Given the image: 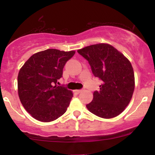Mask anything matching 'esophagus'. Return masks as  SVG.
I'll list each match as a JSON object with an SVG mask.
<instances>
[{
  "instance_id": "esophagus-1",
  "label": "esophagus",
  "mask_w": 155,
  "mask_h": 155,
  "mask_svg": "<svg viewBox=\"0 0 155 155\" xmlns=\"http://www.w3.org/2000/svg\"><path fill=\"white\" fill-rule=\"evenodd\" d=\"M82 91H83V90H76L75 91H74V92H75L76 93H77V94H79L80 92H82Z\"/></svg>"
}]
</instances>
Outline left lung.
Instances as JSON below:
<instances>
[{"label":"left lung","instance_id":"1","mask_svg":"<svg viewBox=\"0 0 155 155\" xmlns=\"http://www.w3.org/2000/svg\"><path fill=\"white\" fill-rule=\"evenodd\" d=\"M88 60L94 76L102 80L100 91L87 105L91 113L104 119L118 116L129 104L135 89L134 71L130 60L108 44H97L77 50Z\"/></svg>","mask_w":155,"mask_h":155}]
</instances>
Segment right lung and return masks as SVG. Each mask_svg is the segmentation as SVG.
Instances as JSON below:
<instances>
[{"mask_svg":"<svg viewBox=\"0 0 155 155\" xmlns=\"http://www.w3.org/2000/svg\"><path fill=\"white\" fill-rule=\"evenodd\" d=\"M75 51L49 49L35 53L19 71L17 89L23 107L35 120L49 122L66 111L73 92L56 84Z\"/></svg>","mask_w":155,"mask_h":155,"instance_id":"obj_1","label":"right lung"}]
</instances>
